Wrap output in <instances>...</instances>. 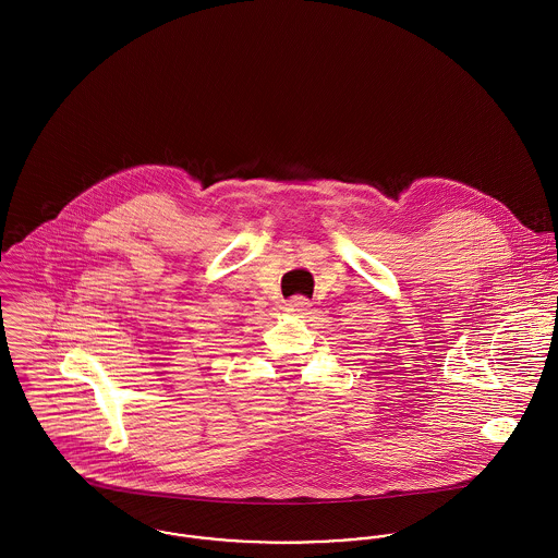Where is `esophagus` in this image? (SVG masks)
<instances>
[{"label":"esophagus","mask_w":558,"mask_h":558,"mask_svg":"<svg viewBox=\"0 0 558 558\" xmlns=\"http://www.w3.org/2000/svg\"><path fill=\"white\" fill-rule=\"evenodd\" d=\"M310 307H312V303H310V299H305V296H292V299L286 303V312H288V314H294V316L307 314Z\"/></svg>","instance_id":"1"}]
</instances>
